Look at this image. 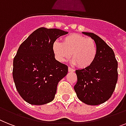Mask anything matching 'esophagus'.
I'll return each mask as SVG.
<instances>
[{"label": "esophagus", "mask_w": 126, "mask_h": 126, "mask_svg": "<svg viewBox=\"0 0 126 126\" xmlns=\"http://www.w3.org/2000/svg\"><path fill=\"white\" fill-rule=\"evenodd\" d=\"M68 71H69V72H73L75 70L73 69V68H71V67H68Z\"/></svg>", "instance_id": "esophagus-1"}]
</instances>
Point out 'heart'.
Instances as JSON below:
<instances>
[{
  "label": "heart",
  "mask_w": 126,
  "mask_h": 126,
  "mask_svg": "<svg viewBox=\"0 0 126 126\" xmlns=\"http://www.w3.org/2000/svg\"><path fill=\"white\" fill-rule=\"evenodd\" d=\"M53 51L56 59L62 62L69 59L71 54L73 64L80 68L86 69L95 61L97 48L92 38L79 34H71L63 38L62 43L54 42Z\"/></svg>",
  "instance_id": "obj_1"
}]
</instances>
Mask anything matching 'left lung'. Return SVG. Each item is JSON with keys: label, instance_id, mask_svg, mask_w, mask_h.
<instances>
[{"label": "left lung", "instance_id": "obj_1", "mask_svg": "<svg viewBox=\"0 0 126 126\" xmlns=\"http://www.w3.org/2000/svg\"><path fill=\"white\" fill-rule=\"evenodd\" d=\"M82 33L94 40L97 54L90 67L75 71L77 82L74 89L80 100L96 106L111 96L118 80V62L113 49L101 38L93 33Z\"/></svg>", "mask_w": 126, "mask_h": 126}]
</instances>
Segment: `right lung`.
I'll return each mask as SVG.
<instances>
[{
    "mask_svg": "<svg viewBox=\"0 0 126 126\" xmlns=\"http://www.w3.org/2000/svg\"><path fill=\"white\" fill-rule=\"evenodd\" d=\"M67 32L40 28L20 44L13 59V78L21 97L32 105L46 104L55 98L57 85L68 67L55 58L53 44Z\"/></svg>",
    "mask_w": 126,
    "mask_h": 126,
    "instance_id": "obj_1",
    "label": "right lung"
}]
</instances>
